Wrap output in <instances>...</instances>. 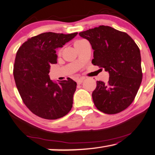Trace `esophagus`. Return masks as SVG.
I'll list each match as a JSON object with an SVG mask.
<instances>
[{"instance_id":"esophagus-1","label":"esophagus","mask_w":155,"mask_h":155,"mask_svg":"<svg viewBox=\"0 0 155 155\" xmlns=\"http://www.w3.org/2000/svg\"><path fill=\"white\" fill-rule=\"evenodd\" d=\"M83 81H84V78H79V79L76 80V82H77L78 84H82Z\"/></svg>"}]
</instances>
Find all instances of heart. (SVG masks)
<instances>
[{
    "instance_id": "obj_1",
    "label": "heart",
    "mask_w": 155,
    "mask_h": 155,
    "mask_svg": "<svg viewBox=\"0 0 155 155\" xmlns=\"http://www.w3.org/2000/svg\"><path fill=\"white\" fill-rule=\"evenodd\" d=\"M83 42H84V40H78V41H76L75 42V44H74V46H75V48H77L78 46H79L80 45H81ZM61 50H60L59 51V54L61 53Z\"/></svg>"
}]
</instances>
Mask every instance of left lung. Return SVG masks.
<instances>
[{
	"instance_id": "obj_1",
	"label": "left lung",
	"mask_w": 155,
	"mask_h": 155,
	"mask_svg": "<svg viewBox=\"0 0 155 155\" xmlns=\"http://www.w3.org/2000/svg\"><path fill=\"white\" fill-rule=\"evenodd\" d=\"M80 36L94 50L91 63L109 73L107 82L97 81L92 92L94 104L106 114L120 113L129 106L142 82L138 47L127 33L107 26L82 31Z\"/></svg>"
}]
</instances>
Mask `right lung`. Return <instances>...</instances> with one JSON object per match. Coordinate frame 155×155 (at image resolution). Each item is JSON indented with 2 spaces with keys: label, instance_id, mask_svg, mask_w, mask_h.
Wrapping results in <instances>:
<instances>
[{
  "label": "right lung",
  "instance_id": "add662e5",
  "mask_svg": "<svg viewBox=\"0 0 155 155\" xmlns=\"http://www.w3.org/2000/svg\"><path fill=\"white\" fill-rule=\"evenodd\" d=\"M77 35L43 33L29 38L17 51L13 71L16 86L24 104L40 117L57 120L72 108L77 83L71 78L55 83L49 73L51 65L57 63L56 50Z\"/></svg>",
  "mask_w": 155,
  "mask_h": 155
}]
</instances>
